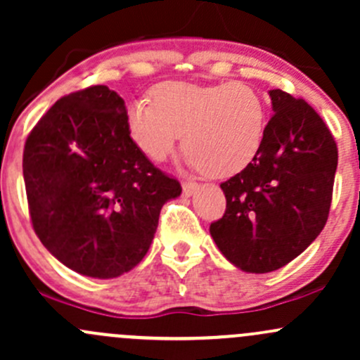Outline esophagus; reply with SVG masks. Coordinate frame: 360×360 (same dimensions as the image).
<instances>
[{"label": "esophagus", "mask_w": 360, "mask_h": 360, "mask_svg": "<svg viewBox=\"0 0 360 360\" xmlns=\"http://www.w3.org/2000/svg\"><path fill=\"white\" fill-rule=\"evenodd\" d=\"M199 188V185L194 184V181H184L181 184V191H184V195H192Z\"/></svg>", "instance_id": "34e87169"}]
</instances>
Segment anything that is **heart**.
<instances>
[{
  "instance_id": "obj_1",
  "label": "heart",
  "mask_w": 360,
  "mask_h": 360,
  "mask_svg": "<svg viewBox=\"0 0 360 360\" xmlns=\"http://www.w3.org/2000/svg\"><path fill=\"white\" fill-rule=\"evenodd\" d=\"M129 130L139 149L153 161H165L179 144L192 168L210 176L240 172L256 158L266 130V104L254 87L242 82L218 86L165 84L153 103L129 106Z\"/></svg>"
}]
</instances>
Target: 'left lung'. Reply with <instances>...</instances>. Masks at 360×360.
<instances>
[{"label":"left lung","mask_w":360,"mask_h":360,"mask_svg":"<svg viewBox=\"0 0 360 360\" xmlns=\"http://www.w3.org/2000/svg\"><path fill=\"white\" fill-rule=\"evenodd\" d=\"M273 117L252 161L223 181L226 211L211 223L218 249L247 273H269L302 254L326 225L338 149L304 99L269 91Z\"/></svg>","instance_id":"8db88e82"}]
</instances>
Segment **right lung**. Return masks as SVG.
<instances>
[{
    "instance_id": "obj_1",
    "label": "right lung",
    "mask_w": 360,
    "mask_h": 360,
    "mask_svg": "<svg viewBox=\"0 0 360 360\" xmlns=\"http://www.w3.org/2000/svg\"><path fill=\"white\" fill-rule=\"evenodd\" d=\"M24 180L42 245L75 273L117 278L148 254L179 180L130 137L125 101L106 86L58 99L29 134Z\"/></svg>"
}]
</instances>
